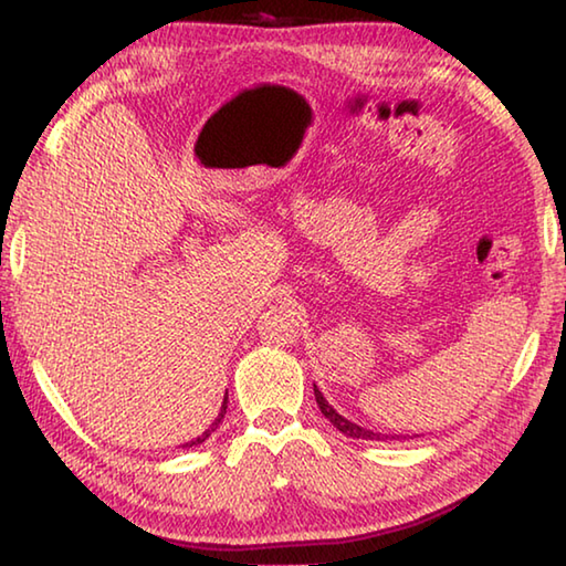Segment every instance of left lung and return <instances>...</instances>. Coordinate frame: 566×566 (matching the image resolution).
I'll list each match as a JSON object with an SVG mask.
<instances>
[{"label": "left lung", "mask_w": 566, "mask_h": 566, "mask_svg": "<svg viewBox=\"0 0 566 566\" xmlns=\"http://www.w3.org/2000/svg\"><path fill=\"white\" fill-rule=\"evenodd\" d=\"M314 397H317V405H319V409H322V415L327 417V419L332 421V424L339 429L342 434L354 437V439H377V442H381V439H387L385 434L371 432V429H364V427H359V424H354V421L344 419L342 415H337V411H334V409L329 407V401L324 399V395H322V391L317 389V385H314Z\"/></svg>", "instance_id": "obj_1"}]
</instances>
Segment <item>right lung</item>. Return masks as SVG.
Masks as SVG:
<instances>
[{"instance_id":"right-lung-1","label":"right lung","mask_w":566,"mask_h":566,"mask_svg":"<svg viewBox=\"0 0 566 566\" xmlns=\"http://www.w3.org/2000/svg\"><path fill=\"white\" fill-rule=\"evenodd\" d=\"M224 411H227V397H224V405H222V411H219V417L214 419V424H212V427H209V429H207V432H205L202 437L191 439V442H189V444H185V447H195V444H202V442H205V439H207L209 434H212V432H214V429L219 427V421H222V419H224Z\"/></svg>"}]
</instances>
